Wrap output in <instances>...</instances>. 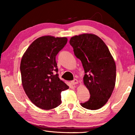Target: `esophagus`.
<instances>
[{"label": "esophagus", "instance_id": "1", "mask_svg": "<svg viewBox=\"0 0 135 135\" xmlns=\"http://www.w3.org/2000/svg\"><path fill=\"white\" fill-rule=\"evenodd\" d=\"M78 84V80H77V79H74L73 80L71 81V84L73 85H76Z\"/></svg>", "mask_w": 135, "mask_h": 135}]
</instances>
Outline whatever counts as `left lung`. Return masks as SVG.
Here are the masks:
<instances>
[{
	"mask_svg": "<svg viewBox=\"0 0 135 135\" xmlns=\"http://www.w3.org/2000/svg\"><path fill=\"white\" fill-rule=\"evenodd\" d=\"M69 43L82 62L84 82L90 94V99L80 103L81 106L87 109H98L108 102L115 86V61L104 42L95 34L75 36Z\"/></svg>",
	"mask_w": 135,
	"mask_h": 135,
	"instance_id": "left-lung-1",
	"label": "left lung"
}]
</instances>
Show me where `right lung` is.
Returning a JSON list of instances; mask_svg holds the SVG:
<instances>
[{"mask_svg":"<svg viewBox=\"0 0 135 135\" xmlns=\"http://www.w3.org/2000/svg\"><path fill=\"white\" fill-rule=\"evenodd\" d=\"M66 37L42 36L35 40L22 57V84L29 99L42 109L61 103V93L69 88L58 77L56 56L67 44Z\"/></svg>","mask_w":135,"mask_h":135,"instance_id":"add662e5","label":"right lung"}]
</instances>
